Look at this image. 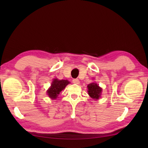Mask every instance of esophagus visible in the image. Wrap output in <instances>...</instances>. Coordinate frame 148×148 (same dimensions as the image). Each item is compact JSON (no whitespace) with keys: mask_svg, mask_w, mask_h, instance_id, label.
Wrapping results in <instances>:
<instances>
[{"mask_svg":"<svg viewBox=\"0 0 148 148\" xmlns=\"http://www.w3.org/2000/svg\"><path fill=\"white\" fill-rule=\"evenodd\" d=\"M72 82L73 83H75V84H79V80L78 79H73L72 80Z\"/></svg>","mask_w":148,"mask_h":148,"instance_id":"34e87169","label":"esophagus"}]
</instances>
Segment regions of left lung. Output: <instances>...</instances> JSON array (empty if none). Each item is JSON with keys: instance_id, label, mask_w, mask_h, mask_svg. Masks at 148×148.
I'll return each instance as SVG.
<instances>
[{"instance_id": "obj_1", "label": "left lung", "mask_w": 148, "mask_h": 148, "mask_svg": "<svg viewBox=\"0 0 148 148\" xmlns=\"http://www.w3.org/2000/svg\"><path fill=\"white\" fill-rule=\"evenodd\" d=\"M88 95L92 99H99L102 92V88L96 83H91L88 85Z\"/></svg>"}]
</instances>
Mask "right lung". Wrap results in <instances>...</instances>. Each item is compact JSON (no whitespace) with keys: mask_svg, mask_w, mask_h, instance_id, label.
Masks as SVG:
<instances>
[{"mask_svg":"<svg viewBox=\"0 0 148 148\" xmlns=\"http://www.w3.org/2000/svg\"><path fill=\"white\" fill-rule=\"evenodd\" d=\"M70 82L68 80L62 79L59 80L54 79L52 82L51 88L47 90V95L52 99H56L59 95L60 92L62 91L66 87V86Z\"/></svg>","mask_w":148,"mask_h":148,"instance_id":"1","label":"right lung"}]
</instances>
